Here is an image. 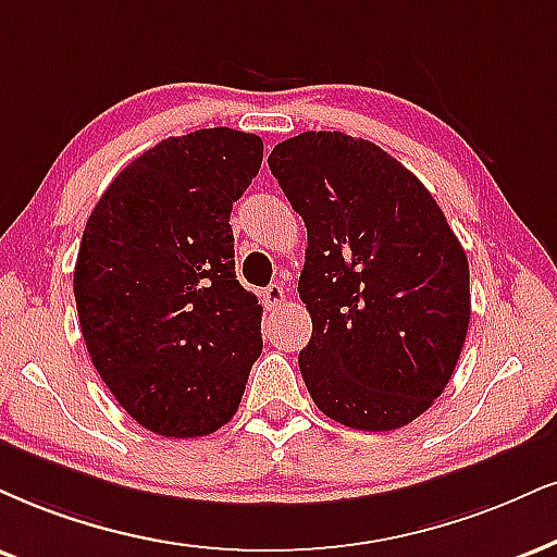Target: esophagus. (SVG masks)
Segmentation results:
<instances>
[{
  "instance_id": "obj_1",
  "label": "esophagus",
  "mask_w": 557,
  "mask_h": 557,
  "mask_svg": "<svg viewBox=\"0 0 557 557\" xmlns=\"http://www.w3.org/2000/svg\"><path fill=\"white\" fill-rule=\"evenodd\" d=\"M286 301V292H284V284H278V281H273L271 286H265L263 292V305L268 310H278L281 305Z\"/></svg>"
}]
</instances>
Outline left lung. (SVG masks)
<instances>
[{"instance_id": "1", "label": "left lung", "mask_w": 557, "mask_h": 557, "mask_svg": "<svg viewBox=\"0 0 557 557\" xmlns=\"http://www.w3.org/2000/svg\"><path fill=\"white\" fill-rule=\"evenodd\" d=\"M268 168L307 226L299 297L312 338L299 372L314 405L348 429H403L462 354V245L425 185L367 139L307 132L276 144Z\"/></svg>"}]
</instances>
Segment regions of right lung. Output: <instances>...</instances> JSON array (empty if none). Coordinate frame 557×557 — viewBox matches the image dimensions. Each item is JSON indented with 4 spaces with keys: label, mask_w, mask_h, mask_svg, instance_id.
Listing matches in <instances>:
<instances>
[{
    "label": "right lung",
    "mask_w": 557,
    "mask_h": 557,
    "mask_svg": "<svg viewBox=\"0 0 557 557\" xmlns=\"http://www.w3.org/2000/svg\"><path fill=\"white\" fill-rule=\"evenodd\" d=\"M260 162L256 134L170 136L87 219L74 265L82 338L121 408L160 436L230 423L263 351V307L235 276L230 226Z\"/></svg>",
    "instance_id": "1"
}]
</instances>
